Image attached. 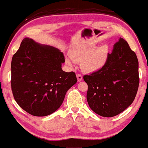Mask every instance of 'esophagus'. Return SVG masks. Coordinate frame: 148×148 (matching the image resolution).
<instances>
[{
    "label": "esophagus",
    "mask_w": 148,
    "mask_h": 148,
    "mask_svg": "<svg viewBox=\"0 0 148 148\" xmlns=\"http://www.w3.org/2000/svg\"><path fill=\"white\" fill-rule=\"evenodd\" d=\"M76 77H77V80H78V82H80V81L82 80V75H81V74H77Z\"/></svg>",
    "instance_id": "obj_1"
}]
</instances>
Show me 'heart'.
Instances as JSON below:
<instances>
[{"instance_id":"obj_1","label":"heart","mask_w":148,"mask_h":148,"mask_svg":"<svg viewBox=\"0 0 148 148\" xmlns=\"http://www.w3.org/2000/svg\"><path fill=\"white\" fill-rule=\"evenodd\" d=\"M110 49L107 45L104 44L96 48L90 46L74 51L72 59L66 58L67 65L72 66L75 62H82L81 67L85 72L92 73L99 71L107 64L109 58Z\"/></svg>"}]
</instances>
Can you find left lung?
<instances>
[{
	"label": "left lung",
	"mask_w": 148,
	"mask_h": 148,
	"mask_svg": "<svg viewBox=\"0 0 148 148\" xmlns=\"http://www.w3.org/2000/svg\"><path fill=\"white\" fill-rule=\"evenodd\" d=\"M138 69L136 53L121 37L105 67L83 77L88 84L86 99L90 109L105 117L124 111L132 105L138 90Z\"/></svg>",
	"instance_id": "obj_1"
}]
</instances>
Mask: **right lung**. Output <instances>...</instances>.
Returning <instances> with one entry per match:
<instances>
[{
    "label": "right lung",
    "instance_id": "1",
    "mask_svg": "<svg viewBox=\"0 0 148 148\" xmlns=\"http://www.w3.org/2000/svg\"><path fill=\"white\" fill-rule=\"evenodd\" d=\"M62 52L52 46L23 39L11 62V89L14 99L33 116L50 115L59 109L66 93L76 84L74 72L62 69Z\"/></svg>",
    "mask_w": 148,
    "mask_h": 148
}]
</instances>
